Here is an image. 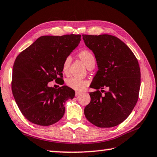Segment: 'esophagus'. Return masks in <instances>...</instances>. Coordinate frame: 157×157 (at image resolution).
Masks as SVG:
<instances>
[{
    "label": "esophagus",
    "mask_w": 157,
    "mask_h": 157,
    "mask_svg": "<svg viewBox=\"0 0 157 157\" xmlns=\"http://www.w3.org/2000/svg\"><path fill=\"white\" fill-rule=\"evenodd\" d=\"M82 94V93H79V92H75V96L78 97L79 95H80Z\"/></svg>",
    "instance_id": "esophagus-1"
}]
</instances>
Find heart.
Segmentation results:
<instances>
[{"label": "heart", "mask_w": 157, "mask_h": 157, "mask_svg": "<svg viewBox=\"0 0 157 157\" xmlns=\"http://www.w3.org/2000/svg\"><path fill=\"white\" fill-rule=\"evenodd\" d=\"M79 57L83 61L86 66H88L92 63H95V57L93 53L88 50H84L79 53ZM71 62L70 56L66 57L62 63V70L66 73L68 70ZM66 84L69 88L72 89L77 91H82L88 86V82L85 79L76 78V77H70L66 79Z\"/></svg>", "instance_id": "1"}]
</instances>
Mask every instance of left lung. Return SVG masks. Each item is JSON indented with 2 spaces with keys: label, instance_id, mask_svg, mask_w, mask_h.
<instances>
[{
  "label": "left lung",
  "instance_id": "left-lung-1",
  "mask_svg": "<svg viewBox=\"0 0 157 157\" xmlns=\"http://www.w3.org/2000/svg\"><path fill=\"white\" fill-rule=\"evenodd\" d=\"M94 52L98 71L93 79L91 102L84 109L90 123L98 127H115L125 120L136 105L140 86L139 62L129 48L109 34H82ZM94 84H93L92 83ZM107 87L104 95L98 90Z\"/></svg>",
  "mask_w": 157,
  "mask_h": 157
}]
</instances>
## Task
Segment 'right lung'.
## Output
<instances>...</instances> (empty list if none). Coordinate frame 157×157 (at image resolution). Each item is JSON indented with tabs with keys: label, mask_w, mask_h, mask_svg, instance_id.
I'll return each instance as SVG.
<instances>
[{
	"label": "right lung",
	"mask_w": 157,
	"mask_h": 157,
	"mask_svg": "<svg viewBox=\"0 0 157 157\" xmlns=\"http://www.w3.org/2000/svg\"><path fill=\"white\" fill-rule=\"evenodd\" d=\"M81 41L80 34L41 36L21 52L13 66L12 90L21 112L31 123L49 126L65 112L64 103L75 97L67 86L48 84L63 78L62 63Z\"/></svg>",
	"instance_id": "right-lung-1"
}]
</instances>
